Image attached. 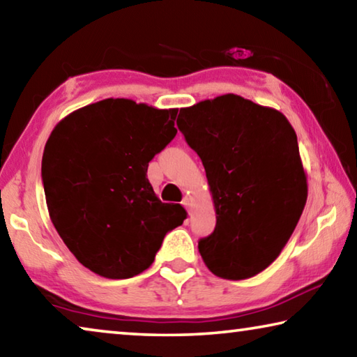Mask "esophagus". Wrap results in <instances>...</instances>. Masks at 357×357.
<instances>
[{"label": "esophagus", "instance_id": "obj_1", "mask_svg": "<svg viewBox=\"0 0 357 357\" xmlns=\"http://www.w3.org/2000/svg\"><path fill=\"white\" fill-rule=\"evenodd\" d=\"M183 204L184 206L190 211V208H192V198H189V197H185L184 200H183Z\"/></svg>", "mask_w": 357, "mask_h": 357}]
</instances>
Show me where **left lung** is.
<instances>
[{"instance_id":"left-lung-1","label":"left lung","mask_w":357,"mask_h":357,"mask_svg":"<svg viewBox=\"0 0 357 357\" xmlns=\"http://www.w3.org/2000/svg\"><path fill=\"white\" fill-rule=\"evenodd\" d=\"M178 128L200 155L215 228L198 250L217 277L243 280L280 255L307 202L298 137L285 114L236 94L179 110Z\"/></svg>"}]
</instances>
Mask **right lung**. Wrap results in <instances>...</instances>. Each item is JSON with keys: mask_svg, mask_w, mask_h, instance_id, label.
I'll use <instances>...</instances> for the list:
<instances>
[{"mask_svg": "<svg viewBox=\"0 0 357 357\" xmlns=\"http://www.w3.org/2000/svg\"><path fill=\"white\" fill-rule=\"evenodd\" d=\"M176 114L110 98L68 114L45 143L52 223L78 261L105 279L148 269L187 217L181 204L162 203L146 178L149 160L176 135Z\"/></svg>", "mask_w": 357, "mask_h": 357, "instance_id": "obj_1", "label": "right lung"}]
</instances>
